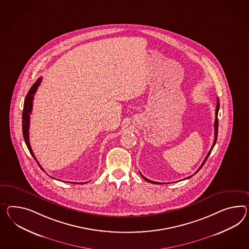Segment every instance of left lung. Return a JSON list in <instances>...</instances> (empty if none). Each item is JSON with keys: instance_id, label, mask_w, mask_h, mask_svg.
Listing matches in <instances>:
<instances>
[{"instance_id": "obj_1", "label": "left lung", "mask_w": 249, "mask_h": 249, "mask_svg": "<svg viewBox=\"0 0 249 249\" xmlns=\"http://www.w3.org/2000/svg\"><path fill=\"white\" fill-rule=\"evenodd\" d=\"M218 109H219V101H218V99H217V108H216V111H215V115H216V118H215V123H214V129H215V138H214V142H213V144H212V147H211V151L209 152V153L207 154V156H206V158H205L204 160H203V162L201 163V165H200V167L198 168V171L197 172H195L194 174H196L197 172L202 168V166L204 165L205 162H206V160H207V159L209 158V156H210V154H211V151H212V149H213V147L215 146V144H216V142H217V130H218V120H217V114H218ZM193 174V175H194ZM142 175V174H141ZM142 178H144L146 181H148V182H151V183H154V184H161L160 182H156V181H153V180H150V179H148V178H145L144 176H142ZM192 176H190V177H188V178H191Z\"/></svg>"}]
</instances>
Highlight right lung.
Returning a JSON list of instances; mask_svg holds the SVG:
<instances>
[{
  "mask_svg": "<svg viewBox=\"0 0 249 249\" xmlns=\"http://www.w3.org/2000/svg\"><path fill=\"white\" fill-rule=\"evenodd\" d=\"M42 77H39L37 79V81L33 84L31 89L29 91V93L27 94L25 97V101H24V105H23V113H22V134H23V137H24V141H25L26 145L28 147L30 153L33 156V158L36 160L38 166L41 168V166L39 165L37 159L35 158V155L32 152V147L30 144V138H29V128H30V115L32 113V101H33V97H34V94L36 93V91L38 89V86L40 85ZM41 170H43L41 168ZM71 183H76V182H71ZM81 183H86V182H81Z\"/></svg>",
  "mask_w": 249,
  "mask_h": 249,
  "instance_id": "add662e5",
  "label": "right lung"
}]
</instances>
